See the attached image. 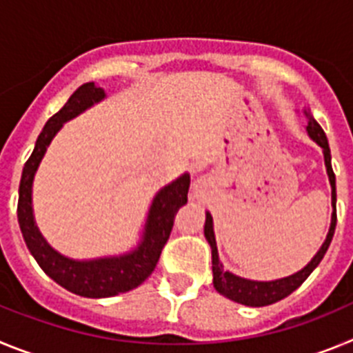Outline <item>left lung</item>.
Listing matches in <instances>:
<instances>
[{
    "label": "left lung",
    "mask_w": 353,
    "mask_h": 353,
    "mask_svg": "<svg viewBox=\"0 0 353 353\" xmlns=\"http://www.w3.org/2000/svg\"><path fill=\"white\" fill-rule=\"evenodd\" d=\"M305 117H307V134L311 138L318 143V145L323 148V157H325V166H327V174H329V182L332 187V223H330L329 235H327L325 242L320 248V251L314 254L313 260L305 265L304 269L299 270L297 274L293 276L285 277V279H277V281H269V283H260V281H249V279H242V277H236L233 274L223 270V265L219 261V254H217V245H215V236H214V226H212V215L207 214V221H205V236H207L208 244L212 248V270H214V286L219 293H223L224 297L232 299V301L239 302V304L252 305V307H260V305H269L274 302L281 301V299L288 297L290 293H293L302 283L310 277V274L313 272L318 267V263L322 261V258L325 256L327 249L330 245V240L334 236L336 230V176L332 166H330V148L329 141H327V136L323 132V129L318 125V121L311 117L307 111H304Z\"/></svg>",
    "instance_id": "obj_1"
}]
</instances>
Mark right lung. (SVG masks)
<instances>
[{
	"mask_svg": "<svg viewBox=\"0 0 353 353\" xmlns=\"http://www.w3.org/2000/svg\"><path fill=\"white\" fill-rule=\"evenodd\" d=\"M102 99H104V90L97 88L95 83H86L72 93L70 99L65 102V105L58 113L49 118L37 139L33 154L24 164L17 201L19 226L23 232L24 242L31 254L35 256L37 263L42 267L43 272L52 277L58 285L67 288L68 292L90 299L113 297L118 293L138 288L141 283L148 279L161 258L162 249L170 239L174 215L182 205L187 203V192H189V183H191L189 174H182L179 180L164 187L155 196L152 208H150L148 221H146L143 244L130 254L93 261H74L52 251L46 244V240L42 239L35 226V221H33V212H31L33 176H35L37 168L48 150L49 143L65 121L77 117L81 111Z\"/></svg>",
	"mask_w": 353,
	"mask_h": 353,
	"instance_id": "obj_1",
	"label": "right lung"
}]
</instances>
